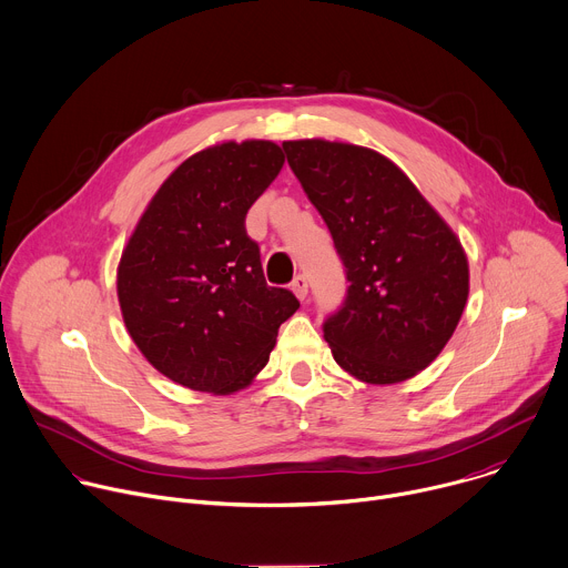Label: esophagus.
Instances as JSON below:
<instances>
[{
  "label": "esophagus",
  "mask_w": 568,
  "mask_h": 568,
  "mask_svg": "<svg viewBox=\"0 0 568 568\" xmlns=\"http://www.w3.org/2000/svg\"><path fill=\"white\" fill-rule=\"evenodd\" d=\"M307 287H310V285H307V278H305L303 274H298V276L292 281V292L296 294L298 301H303V298L307 296Z\"/></svg>",
  "instance_id": "esophagus-1"
}]
</instances>
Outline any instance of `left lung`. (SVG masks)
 <instances>
[{
    "mask_svg": "<svg viewBox=\"0 0 568 568\" xmlns=\"http://www.w3.org/2000/svg\"><path fill=\"white\" fill-rule=\"evenodd\" d=\"M349 281L323 323L334 361L374 386L402 384L450 341L468 301V258L413 180L367 146L283 142Z\"/></svg>",
    "mask_w": 568,
    "mask_h": 568,
    "instance_id": "8db88e82",
    "label": "left lung"
}]
</instances>
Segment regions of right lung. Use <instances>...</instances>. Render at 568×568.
I'll return each instance as SVG.
<instances>
[{
    "label": "right lung",
    "mask_w": 568,
    "mask_h": 568,
    "mask_svg": "<svg viewBox=\"0 0 568 568\" xmlns=\"http://www.w3.org/2000/svg\"><path fill=\"white\" fill-rule=\"evenodd\" d=\"M285 162L272 140L189 155L155 192L118 265L129 336L166 379L212 395L247 388L296 310L270 287L245 216Z\"/></svg>",
    "instance_id": "right-lung-1"
}]
</instances>
